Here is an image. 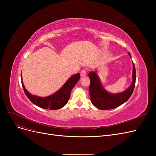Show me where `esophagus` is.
I'll return each instance as SVG.
<instances>
[{
	"label": "esophagus",
	"instance_id": "esophagus-1",
	"mask_svg": "<svg viewBox=\"0 0 156 156\" xmlns=\"http://www.w3.org/2000/svg\"><path fill=\"white\" fill-rule=\"evenodd\" d=\"M87 75V70L86 69H83L81 72V76L84 77Z\"/></svg>",
	"mask_w": 156,
	"mask_h": 156
}]
</instances>
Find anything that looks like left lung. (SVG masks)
I'll return each instance as SVG.
<instances>
[{
    "label": "left lung",
    "instance_id": "1",
    "mask_svg": "<svg viewBox=\"0 0 156 156\" xmlns=\"http://www.w3.org/2000/svg\"><path fill=\"white\" fill-rule=\"evenodd\" d=\"M129 55L131 58L129 53ZM88 77L90 80L89 94L92 104L101 110L112 109L128 100L133 93L136 80L135 67L133 62V73H132L133 81L131 85L125 91L120 93L111 94L107 92L103 87L96 70L90 72Z\"/></svg>",
    "mask_w": 156,
    "mask_h": 156
}]
</instances>
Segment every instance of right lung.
I'll return each instance as SVG.
<instances>
[{
  "mask_svg": "<svg viewBox=\"0 0 156 156\" xmlns=\"http://www.w3.org/2000/svg\"><path fill=\"white\" fill-rule=\"evenodd\" d=\"M21 78L22 79L21 75ZM79 79V73L72 75L67 80V81L57 92H56L51 96L46 97H40L32 95L27 90L23 81H21V84L26 96L32 103H34L37 107L45 108V109L49 108V110H56L66 105L69 99L71 91L75 84L77 83Z\"/></svg>",
  "mask_w": 156,
  "mask_h": 156,
  "instance_id": "right-lung-1",
  "label": "right lung"
}]
</instances>
